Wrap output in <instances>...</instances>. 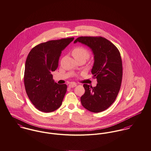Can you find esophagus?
Instances as JSON below:
<instances>
[{"label":"esophagus","mask_w":151,"mask_h":151,"mask_svg":"<svg viewBox=\"0 0 151 151\" xmlns=\"http://www.w3.org/2000/svg\"><path fill=\"white\" fill-rule=\"evenodd\" d=\"M69 87L70 88H73V87H75L76 86V84L75 83H70L69 84Z\"/></svg>","instance_id":"obj_1"}]
</instances>
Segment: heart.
I'll list each match as a JSON object with an SVG mask.
<instances>
[{
    "label": "heart",
    "instance_id": "b5f03b06",
    "mask_svg": "<svg viewBox=\"0 0 151 151\" xmlns=\"http://www.w3.org/2000/svg\"><path fill=\"white\" fill-rule=\"evenodd\" d=\"M72 55L75 58H84L86 60L89 57V52L83 47H77L72 51Z\"/></svg>",
    "mask_w": 151,
    "mask_h": 151
}]
</instances>
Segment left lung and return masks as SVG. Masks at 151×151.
<instances>
[{
	"label": "left lung",
	"mask_w": 151,
	"mask_h": 151,
	"mask_svg": "<svg viewBox=\"0 0 151 151\" xmlns=\"http://www.w3.org/2000/svg\"><path fill=\"white\" fill-rule=\"evenodd\" d=\"M77 42L92 51L91 73L98 83L93 87L84 84L85 93L81 97V103L90 112H100L114 103L119 93L123 74L120 54L113 43L102 37L81 36L74 41V43Z\"/></svg>",
	"instance_id": "8db88e82"
}]
</instances>
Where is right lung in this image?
Returning a JSON list of instances; mask_svg holds the SVG:
<instances>
[{
	"label": "right lung",
	"mask_w": 151,
	"mask_h": 151,
	"mask_svg": "<svg viewBox=\"0 0 151 151\" xmlns=\"http://www.w3.org/2000/svg\"><path fill=\"white\" fill-rule=\"evenodd\" d=\"M73 39L70 37L42 43L28 54L25 65V88L31 102L42 112H51L62 104L67 86L55 83L51 72L58 67L62 51Z\"/></svg>",
	"instance_id": "obj_1"
}]
</instances>
